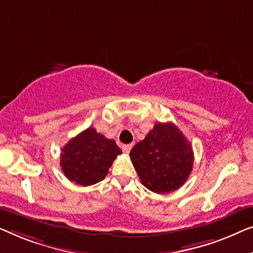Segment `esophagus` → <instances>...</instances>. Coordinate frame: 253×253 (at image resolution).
<instances>
[{
    "mask_svg": "<svg viewBox=\"0 0 253 253\" xmlns=\"http://www.w3.org/2000/svg\"><path fill=\"white\" fill-rule=\"evenodd\" d=\"M131 148H133V144H124L123 145V151L125 152V154H129Z\"/></svg>",
    "mask_w": 253,
    "mask_h": 253,
    "instance_id": "esophagus-1",
    "label": "esophagus"
}]
</instances>
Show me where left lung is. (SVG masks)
I'll use <instances>...</instances> for the list:
<instances>
[{"instance_id":"1","label":"left lung","mask_w":253,"mask_h":253,"mask_svg":"<svg viewBox=\"0 0 253 253\" xmlns=\"http://www.w3.org/2000/svg\"><path fill=\"white\" fill-rule=\"evenodd\" d=\"M129 156L142 184L157 194L179 189L193 169V147L173 123L156 124Z\"/></svg>"}]
</instances>
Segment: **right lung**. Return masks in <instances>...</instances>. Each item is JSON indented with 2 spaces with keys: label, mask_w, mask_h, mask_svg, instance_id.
Wrapping results in <instances>:
<instances>
[{
  "label": "right lung",
  "mask_w": 253,
  "mask_h": 253,
  "mask_svg": "<svg viewBox=\"0 0 253 253\" xmlns=\"http://www.w3.org/2000/svg\"><path fill=\"white\" fill-rule=\"evenodd\" d=\"M118 155L122 150L115 141L89 127L62 149L60 166L70 181L87 187L104 179Z\"/></svg>",
  "instance_id": "right-lung-1"
}]
</instances>
